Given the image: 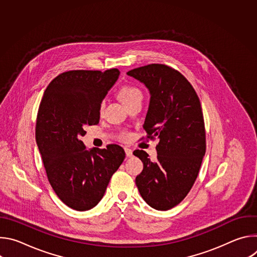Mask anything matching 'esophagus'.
I'll return each instance as SVG.
<instances>
[{"instance_id": "obj_1", "label": "esophagus", "mask_w": 257, "mask_h": 257, "mask_svg": "<svg viewBox=\"0 0 257 257\" xmlns=\"http://www.w3.org/2000/svg\"><path fill=\"white\" fill-rule=\"evenodd\" d=\"M124 151H125V154H126V156H127L128 158H130V157H132V156H133V154H132V151H131L130 149H128V148H125V149H124Z\"/></svg>"}]
</instances>
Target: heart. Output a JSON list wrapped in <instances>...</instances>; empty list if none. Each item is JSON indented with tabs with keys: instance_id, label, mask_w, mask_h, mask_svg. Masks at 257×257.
I'll list each match as a JSON object with an SVG mask.
<instances>
[{
	"instance_id": "heart-1",
	"label": "heart",
	"mask_w": 257,
	"mask_h": 257,
	"mask_svg": "<svg viewBox=\"0 0 257 257\" xmlns=\"http://www.w3.org/2000/svg\"><path fill=\"white\" fill-rule=\"evenodd\" d=\"M119 95L122 99V101L126 104L130 101H133L137 98H142V92L141 90L133 85H124L119 92ZM105 105V99H102L99 103V112L101 113L103 111V107ZM129 138V134L128 133H122L120 135V139L121 140H127Z\"/></svg>"
}]
</instances>
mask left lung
Returning <instances> with one entry per match:
<instances>
[{
    "mask_svg": "<svg viewBox=\"0 0 257 257\" xmlns=\"http://www.w3.org/2000/svg\"><path fill=\"white\" fill-rule=\"evenodd\" d=\"M150 89L151 102L143 129L146 139H160L156 162L143 151L135 183L144 201L158 210L178 205L191 190L205 155V127L199 97L181 73L164 64L127 72Z\"/></svg>",
    "mask_w": 257,
    "mask_h": 257,
    "instance_id": "1",
    "label": "left lung"
}]
</instances>
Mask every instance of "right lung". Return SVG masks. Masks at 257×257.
Here are the masks:
<instances>
[{
  "instance_id": "right-lung-1",
  "label": "right lung",
  "mask_w": 257,
  "mask_h": 257,
  "mask_svg": "<svg viewBox=\"0 0 257 257\" xmlns=\"http://www.w3.org/2000/svg\"><path fill=\"white\" fill-rule=\"evenodd\" d=\"M120 71L71 70L48 85L36 117L35 139L48 180L69 207L84 211L102 198L109 180L125 159L117 144L86 151L81 136L99 122V103Z\"/></svg>"
}]
</instances>
